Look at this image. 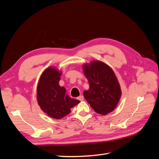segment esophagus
<instances>
[{
	"label": "esophagus",
	"mask_w": 159,
	"mask_h": 159,
	"mask_svg": "<svg viewBox=\"0 0 159 159\" xmlns=\"http://www.w3.org/2000/svg\"><path fill=\"white\" fill-rule=\"evenodd\" d=\"M84 96L83 95H80V96H79V97L78 98V100H80V101H83L84 100Z\"/></svg>",
	"instance_id": "obj_1"
}]
</instances>
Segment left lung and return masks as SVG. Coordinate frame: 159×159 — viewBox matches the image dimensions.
Wrapping results in <instances>:
<instances>
[{
    "label": "left lung",
    "instance_id": "obj_1",
    "mask_svg": "<svg viewBox=\"0 0 159 159\" xmlns=\"http://www.w3.org/2000/svg\"><path fill=\"white\" fill-rule=\"evenodd\" d=\"M84 74L89 84L84 96L95 112L106 115L116 107L121 91L112 69L103 62L93 61L84 65Z\"/></svg>",
    "mask_w": 159,
    "mask_h": 159
}]
</instances>
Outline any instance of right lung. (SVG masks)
Returning <instances> with one entry per match:
<instances>
[{
    "label": "right lung",
    "instance_id": "1",
    "mask_svg": "<svg viewBox=\"0 0 159 159\" xmlns=\"http://www.w3.org/2000/svg\"><path fill=\"white\" fill-rule=\"evenodd\" d=\"M61 72L54 68L43 72L37 87V100L42 110L48 116L60 119L68 115L70 109L80 103L66 94V89L60 87Z\"/></svg>",
    "mask_w": 159,
    "mask_h": 159
}]
</instances>
